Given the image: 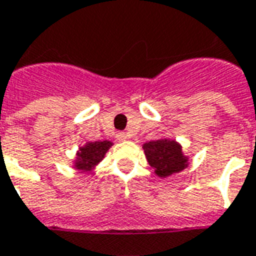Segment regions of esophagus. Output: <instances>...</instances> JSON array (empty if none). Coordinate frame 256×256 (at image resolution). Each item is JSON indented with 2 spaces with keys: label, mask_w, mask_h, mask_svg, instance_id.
<instances>
[{
  "label": "esophagus",
  "mask_w": 256,
  "mask_h": 256,
  "mask_svg": "<svg viewBox=\"0 0 256 256\" xmlns=\"http://www.w3.org/2000/svg\"><path fill=\"white\" fill-rule=\"evenodd\" d=\"M116 138H118V142H124V140H126V138H128V136H126V132H118Z\"/></svg>",
  "instance_id": "esophagus-1"
}]
</instances>
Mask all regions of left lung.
<instances>
[{"label":"left lung","instance_id":"1","mask_svg":"<svg viewBox=\"0 0 256 256\" xmlns=\"http://www.w3.org/2000/svg\"><path fill=\"white\" fill-rule=\"evenodd\" d=\"M146 158L155 174L159 178L168 176L183 171L188 166V158L184 156L182 146L175 140L160 138L146 142L142 146Z\"/></svg>","mask_w":256,"mask_h":256}]
</instances>
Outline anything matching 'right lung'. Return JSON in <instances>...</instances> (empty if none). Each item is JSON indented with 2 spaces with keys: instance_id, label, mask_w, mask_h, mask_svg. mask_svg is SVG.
Wrapping results in <instances>:
<instances>
[{
  "instance_id": "obj_1",
  "label": "right lung",
  "mask_w": 256,
  "mask_h": 256,
  "mask_svg": "<svg viewBox=\"0 0 256 256\" xmlns=\"http://www.w3.org/2000/svg\"><path fill=\"white\" fill-rule=\"evenodd\" d=\"M114 146L108 140L104 142H88L77 150V158L73 167L81 172H90L101 160L104 159L106 150Z\"/></svg>"
}]
</instances>
